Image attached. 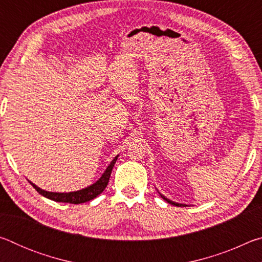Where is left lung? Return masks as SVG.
Masks as SVG:
<instances>
[{"mask_svg": "<svg viewBox=\"0 0 262 262\" xmlns=\"http://www.w3.org/2000/svg\"><path fill=\"white\" fill-rule=\"evenodd\" d=\"M159 193V195H161V196L164 199V200H165L167 203H170V205H172V206H177V207H186L187 205H184V203H178V202H174V201H172V200H170V199H167L166 196H164L163 194H161V192H158Z\"/></svg>", "mask_w": 262, "mask_h": 262, "instance_id": "left-lung-1", "label": "left lung"}]
</instances>
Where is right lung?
I'll use <instances>...</instances> for the list:
<instances>
[{"label":"right lung","mask_w":262,"mask_h":262,"mask_svg":"<svg viewBox=\"0 0 262 262\" xmlns=\"http://www.w3.org/2000/svg\"><path fill=\"white\" fill-rule=\"evenodd\" d=\"M119 157V155H117L112 162L108 164V166L106 167V170L104 171V173L101 174L100 178L90 186H88L85 188H82L79 190H75V192H68V193H59V192H48V190L41 189L40 187H38L37 185H34L33 183L30 184L33 186L35 190L39 194H41L42 196H45L50 200H53L55 202H66V203H74V205H79V203H84L92 200L98 196V195L103 192V190L106 188V186L108 184L110 177H111V172L113 170V166L117 159Z\"/></svg>","instance_id":"1"}]
</instances>
